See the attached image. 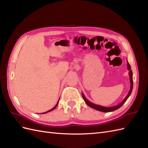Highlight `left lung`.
<instances>
[{
    "instance_id": "1",
    "label": "left lung",
    "mask_w": 148,
    "mask_h": 148,
    "mask_svg": "<svg viewBox=\"0 0 148 148\" xmlns=\"http://www.w3.org/2000/svg\"><path fill=\"white\" fill-rule=\"evenodd\" d=\"M127 67H128V70H129L128 74H129V76H130V89L129 92H128L126 97L124 98V99L122 102H121L120 104H119L117 106H112V107H104V106H99V105H97V104H93V103L91 102L90 101H89L86 99V97L84 96V94L82 92V96H83V99H84L85 103H86V104L88 106L91 107V108H92L94 109H96L97 110L101 111V112H112V111H114L115 110L119 109L120 107L122 106L124 104V103L126 102V101L128 99V98L130 96L131 93L132 92V90H133V73H132V70H131V66H130V64L128 63V61H127Z\"/></svg>"
}]
</instances>
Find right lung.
Listing matches in <instances>:
<instances>
[{
	"label": "right lung",
	"instance_id": "obj_1",
	"mask_svg": "<svg viewBox=\"0 0 148 148\" xmlns=\"http://www.w3.org/2000/svg\"><path fill=\"white\" fill-rule=\"evenodd\" d=\"M59 101H58V102H57V104L53 107V108L52 109H51V110H48V111H47V112H44V113H42V114H46V113H47V112H51V111H52V110H54L56 108V107L58 106V104H59Z\"/></svg>",
	"mask_w": 148,
	"mask_h": 148
}]
</instances>
